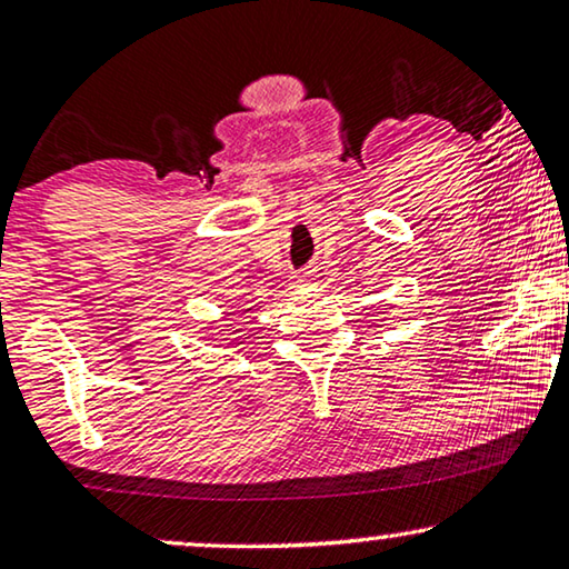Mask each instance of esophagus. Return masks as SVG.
<instances>
[{"instance_id":"esophagus-1","label":"esophagus","mask_w":569,"mask_h":569,"mask_svg":"<svg viewBox=\"0 0 569 569\" xmlns=\"http://www.w3.org/2000/svg\"><path fill=\"white\" fill-rule=\"evenodd\" d=\"M315 270H309V268H303V270H299V273H293V283H309V281H315Z\"/></svg>"}]
</instances>
